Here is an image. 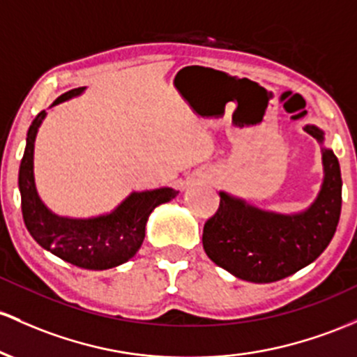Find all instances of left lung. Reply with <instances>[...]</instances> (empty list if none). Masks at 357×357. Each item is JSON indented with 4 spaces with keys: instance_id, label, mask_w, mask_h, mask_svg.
Returning a JSON list of instances; mask_svg holds the SVG:
<instances>
[{
    "instance_id": "left-lung-1",
    "label": "left lung",
    "mask_w": 357,
    "mask_h": 357,
    "mask_svg": "<svg viewBox=\"0 0 357 357\" xmlns=\"http://www.w3.org/2000/svg\"><path fill=\"white\" fill-rule=\"evenodd\" d=\"M303 130L322 146L324 179L305 210L278 213L218 191L220 206L205 223L203 249L217 266L250 283H273L313 262L331 244L342 206V179L334 151L315 125Z\"/></svg>"
}]
</instances>
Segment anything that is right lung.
Masks as SVG:
<instances>
[{
	"instance_id": "right-lung-1",
	"label": "right lung",
	"mask_w": 357,
	"mask_h": 357,
	"mask_svg": "<svg viewBox=\"0 0 357 357\" xmlns=\"http://www.w3.org/2000/svg\"><path fill=\"white\" fill-rule=\"evenodd\" d=\"M84 89H70L59 96L49 108L83 95ZM45 116L47 112L44 109L30 125L25 152L20 164L18 188L26 229L38 245L77 268L93 271L116 268L132 259L140 249L146 237L147 220L155 206L171 202L178 197L179 191L166 186L132 191L112 211L95 217L77 218L54 213L42 202L33 174L35 139Z\"/></svg>"
}]
</instances>
